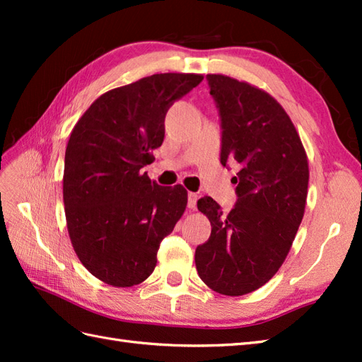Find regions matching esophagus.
<instances>
[{"label":"esophagus","instance_id":"esophagus-1","mask_svg":"<svg viewBox=\"0 0 362 362\" xmlns=\"http://www.w3.org/2000/svg\"><path fill=\"white\" fill-rule=\"evenodd\" d=\"M196 202H197V194L188 193V209H196Z\"/></svg>","mask_w":362,"mask_h":362}]
</instances>
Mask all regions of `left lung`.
I'll use <instances>...</instances> for the list:
<instances>
[{
    "label": "left lung",
    "instance_id": "left-lung-1",
    "mask_svg": "<svg viewBox=\"0 0 362 362\" xmlns=\"http://www.w3.org/2000/svg\"><path fill=\"white\" fill-rule=\"evenodd\" d=\"M219 110L221 163H238V201L230 213L205 196L197 209L211 235L196 249L202 281L224 296H244L279 271L303 219L308 158L288 113L264 90L206 74Z\"/></svg>",
    "mask_w": 362,
    "mask_h": 362
}]
</instances>
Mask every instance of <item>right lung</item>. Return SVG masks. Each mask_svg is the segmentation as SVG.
Wrapping results in <instances>:
<instances>
[{
	"instance_id": "obj_1",
	"label": "right lung",
	"mask_w": 362,
	"mask_h": 362,
	"mask_svg": "<svg viewBox=\"0 0 362 362\" xmlns=\"http://www.w3.org/2000/svg\"><path fill=\"white\" fill-rule=\"evenodd\" d=\"M202 74H152L99 96L76 122L65 151L64 204L76 255L117 288L153 272L160 243L187 209L182 185L160 187L141 168L163 143L165 117Z\"/></svg>"
}]
</instances>
